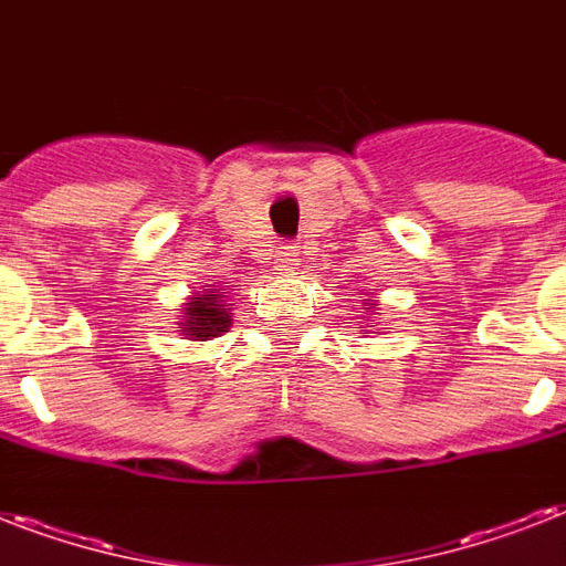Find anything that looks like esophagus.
Returning <instances> with one entry per match:
<instances>
[{
    "instance_id": "34e87169",
    "label": "esophagus",
    "mask_w": 566,
    "mask_h": 566,
    "mask_svg": "<svg viewBox=\"0 0 566 566\" xmlns=\"http://www.w3.org/2000/svg\"><path fill=\"white\" fill-rule=\"evenodd\" d=\"M296 261H300V252H296L293 243H279V247H275V266H279V270H293Z\"/></svg>"
}]
</instances>
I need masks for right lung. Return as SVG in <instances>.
<instances>
[{
    "instance_id": "obj_1",
    "label": "right lung",
    "mask_w": 566,
    "mask_h": 566,
    "mask_svg": "<svg viewBox=\"0 0 566 566\" xmlns=\"http://www.w3.org/2000/svg\"><path fill=\"white\" fill-rule=\"evenodd\" d=\"M188 319L181 323L188 335H193L196 340H208V337H217L220 332L229 328V311L222 308V296L217 291L196 293L193 300L188 302L185 308Z\"/></svg>"
}]
</instances>
